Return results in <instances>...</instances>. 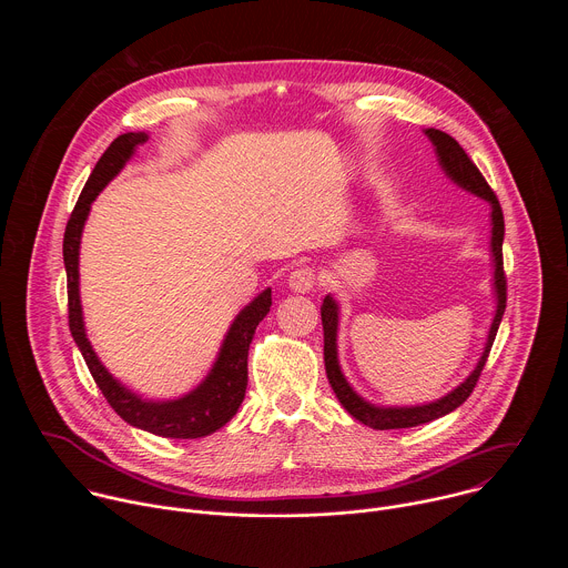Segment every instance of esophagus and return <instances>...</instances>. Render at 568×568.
I'll return each mask as SVG.
<instances>
[{"instance_id":"esophagus-1","label":"esophagus","mask_w":568,"mask_h":568,"mask_svg":"<svg viewBox=\"0 0 568 568\" xmlns=\"http://www.w3.org/2000/svg\"><path fill=\"white\" fill-rule=\"evenodd\" d=\"M316 283V274L312 267H298L290 274L287 278V285L292 292H298V294H307Z\"/></svg>"}]
</instances>
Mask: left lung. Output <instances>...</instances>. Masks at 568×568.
Listing matches in <instances>:
<instances>
[{
	"label": "left lung",
	"mask_w": 568,
	"mask_h": 568,
	"mask_svg": "<svg viewBox=\"0 0 568 568\" xmlns=\"http://www.w3.org/2000/svg\"><path fill=\"white\" fill-rule=\"evenodd\" d=\"M425 134L429 136V141L434 143L438 164L445 171V175L458 184L460 189H465L467 193L490 202L493 206V261H495V294H497V310H495V318L493 326L488 333V342H485L483 355L478 357L476 368L467 375V379L463 384H458L454 390H449L447 395H443L440 399H434L429 404H416V407H377V404L366 402L344 377L342 366H339V357H337V331H339V305L337 301L328 294L323 298L321 305V323H323V362H326V373H328V382L337 395V399L342 402V407L359 423H364L366 427L373 429H404V427H418L425 423H432L436 418H443L447 414H452L454 409H458L460 404L469 397V393L474 390L480 371L488 362L490 348L495 344L499 323L504 318L506 312V274H504V213H501V204L495 195V191L490 189V184L485 182V178L480 175V171L471 164V159L467 156V152L458 145L456 139H452L447 132L436 130V128H427Z\"/></svg>",
	"instance_id": "8db88e82"
}]
</instances>
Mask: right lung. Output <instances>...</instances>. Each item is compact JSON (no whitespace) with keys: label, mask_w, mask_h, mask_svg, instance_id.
Listing matches in <instances>:
<instances>
[{"label":"right lung","mask_w":568,"mask_h":568,"mask_svg":"<svg viewBox=\"0 0 568 568\" xmlns=\"http://www.w3.org/2000/svg\"><path fill=\"white\" fill-rule=\"evenodd\" d=\"M148 141L145 132H128L116 136L103 156L97 161V166L80 193L71 217L64 229L62 240V256L67 270V298H69V331L83 353V359L103 390L110 407L132 427L150 432L161 438H202L220 427H224L237 412V407L245 399L247 388V355L250 344L254 339L256 326L267 316L272 307V290L267 287L261 292L245 310L233 318L231 328L220 346L217 359L211 373L204 377L200 386L178 399H143L141 395L125 388L108 368L101 364L99 355L94 353L83 321V307H80V292H78V256H80V235H83L85 220L90 215L92 202L97 195L121 173L128 164L130 156L139 145Z\"/></svg>","instance_id":"obj_1"}]
</instances>
